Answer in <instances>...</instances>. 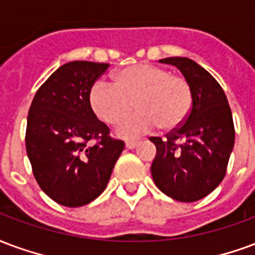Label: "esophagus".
<instances>
[{
  "label": "esophagus",
  "mask_w": 255,
  "mask_h": 255,
  "mask_svg": "<svg viewBox=\"0 0 255 255\" xmlns=\"http://www.w3.org/2000/svg\"><path fill=\"white\" fill-rule=\"evenodd\" d=\"M125 145L128 149H133V148H135V146H137V141H126Z\"/></svg>",
  "instance_id": "1"
}]
</instances>
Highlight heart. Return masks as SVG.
<instances>
[{"instance_id":"b5f03b06","label":"heart","mask_w":255,"mask_h":255,"mask_svg":"<svg viewBox=\"0 0 255 255\" xmlns=\"http://www.w3.org/2000/svg\"><path fill=\"white\" fill-rule=\"evenodd\" d=\"M89 105L100 120L114 125L133 107L138 111L117 126L122 138H134L159 126L172 131L190 114L193 95L185 77L152 64H137L115 74L114 84L103 79L89 89Z\"/></svg>"}]
</instances>
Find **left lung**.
I'll return each instance as SVG.
<instances>
[{"mask_svg": "<svg viewBox=\"0 0 255 255\" xmlns=\"http://www.w3.org/2000/svg\"><path fill=\"white\" fill-rule=\"evenodd\" d=\"M189 81L193 95L190 114L164 138L150 137L156 156L150 167L155 185L181 202H194L215 190L226 176L235 128L228 100L215 77L193 59L170 57Z\"/></svg>", "mask_w": 255, "mask_h": 255, "instance_id": "left-lung-1", "label": "left lung"}]
</instances>
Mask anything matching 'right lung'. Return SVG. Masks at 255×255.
<instances>
[{
    "mask_svg": "<svg viewBox=\"0 0 255 255\" xmlns=\"http://www.w3.org/2000/svg\"><path fill=\"white\" fill-rule=\"evenodd\" d=\"M107 68L89 61L62 65L29 107L25 148L33 176L59 205L77 208L99 197L125 148L89 105V89Z\"/></svg>",
    "mask_w": 255,
    "mask_h": 255,
    "instance_id": "obj_1",
    "label": "right lung"
}]
</instances>
